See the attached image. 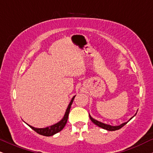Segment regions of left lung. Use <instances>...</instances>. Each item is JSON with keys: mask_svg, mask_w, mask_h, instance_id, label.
<instances>
[{"mask_svg": "<svg viewBox=\"0 0 153 153\" xmlns=\"http://www.w3.org/2000/svg\"><path fill=\"white\" fill-rule=\"evenodd\" d=\"M136 114H137V113H136ZM136 114H135V115H136ZM135 115H134V116H135ZM89 117H90V119H91V120L92 121V122H94V124H96V125L99 126V127L103 128V129H106V130H108V131H115V130H118V129H121V128H122V127H124V126L126 124H127V122H129V120H131V119H132V117H132L130 119H129V121H128V122H124V123H122V124H120V125H119V126H111V125H109V124H104V123L101 122H99V121L96 120V119H94V118H92V117H91V116L90 114H89Z\"/></svg>", "mask_w": 153, "mask_h": 153, "instance_id": "1", "label": "left lung"}]
</instances>
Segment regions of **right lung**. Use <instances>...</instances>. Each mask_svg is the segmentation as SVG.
<instances>
[{"instance_id":"right-lung-1","label":"right lung","mask_w":153,"mask_h":153,"mask_svg":"<svg viewBox=\"0 0 153 153\" xmlns=\"http://www.w3.org/2000/svg\"><path fill=\"white\" fill-rule=\"evenodd\" d=\"M75 97V96H73V99H71V102H70L69 105H68V108H67V109L65 111V113L64 117H62V119H61L59 122L56 123V124H53V125H51V126H50V127H45V128H36V127H32V126L29 125L28 124H27L31 128V129H33V130H34L36 132H37L38 134L43 135V136L50 137V136H52V135L57 134V132L60 131L63 129V128L65 127L67 122H68V115H69L71 105H72V103H73V100H74Z\"/></svg>"}]
</instances>
